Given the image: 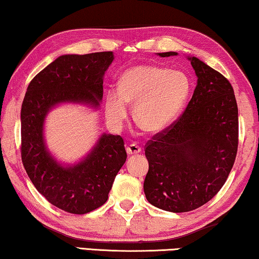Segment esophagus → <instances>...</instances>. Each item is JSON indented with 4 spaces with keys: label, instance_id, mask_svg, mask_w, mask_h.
<instances>
[{
    "label": "esophagus",
    "instance_id": "34e87169",
    "mask_svg": "<svg viewBox=\"0 0 259 259\" xmlns=\"http://www.w3.org/2000/svg\"><path fill=\"white\" fill-rule=\"evenodd\" d=\"M141 151H142L141 146H138L137 144H130V145H128V147H126V153L130 155L141 153Z\"/></svg>",
    "mask_w": 259,
    "mask_h": 259
}]
</instances>
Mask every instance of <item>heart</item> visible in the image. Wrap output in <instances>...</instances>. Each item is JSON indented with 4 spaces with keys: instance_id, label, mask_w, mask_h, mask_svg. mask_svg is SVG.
<instances>
[{
    "instance_id": "b5f03b06",
    "label": "heart",
    "mask_w": 259,
    "mask_h": 259,
    "mask_svg": "<svg viewBox=\"0 0 259 259\" xmlns=\"http://www.w3.org/2000/svg\"><path fill=\"white\" fill-rule=\"evenodd\" d=\"M190 90V79L182 71L137 65L121 76L118 90L106 93V115L109 122L121 124L128 116V104H135L134 117L139 128L158 134L182 112Z\"/></svg>"
}]
</instances>
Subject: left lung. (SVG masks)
I'll list each match as a JSON object with an SVG mask.
<instances>
[{
  "instance_id": "left-lung-1",
  "label": "left lung",
  "mask_w": 259,
  "mask_h": 259,
  "mask_svg": "<svg viewBox=\"0 0 259 259\" xmlns=\"http://www.w3.org/2000/svg\"><path fill=\"white\" fill-rule=\"evenodd\" d=\"M166 57L175 52L159 53ZM197 86L184 112L145 145L146 199L169 212L206 204L231 173L239 146V113L233 86L197 57H189Z\"/></svg>"
}]
</instances>
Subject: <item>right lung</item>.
I'll return each instance as SVG.
<instances>
[{
  "label": "right lung",
  "instance_id": "add662e5",
  "mask_svg": "<svg viewBox=\"0 0 259 259\" xmlns=\"http://www.w3.org/2000/svg\"><path fill=\"white\" fill-rule=\"evenodd\" d=\"M113 60V52L57 57L30 81L22 104L23 166L49 203L72 214H85L107 202L115 176L125 162L124 142L121 136L102 135L84 161L64 168L45 147L44 120L59 102L99 105L104 93L102 77Z\"/></svg>",
  "mask_w": 259,
  "mask_h": 259
}]
</instances>
